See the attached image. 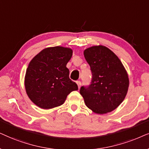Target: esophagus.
<instances>
[{"label": "esophagus", "instance_id": "34e87169", "mask_svg": "<svg viewBox=\"0 0 149 149\" xmlns=\"http://www.w3.org/2000/svg\"><path fill=\"white\" fill-rule=\"evenodd\" d=\"M76 84H77V85H78V88H80V86H81V82H80V81H77Z\"/></svg>", "mask_w": 149, "mask_h": 149}]
</instances>
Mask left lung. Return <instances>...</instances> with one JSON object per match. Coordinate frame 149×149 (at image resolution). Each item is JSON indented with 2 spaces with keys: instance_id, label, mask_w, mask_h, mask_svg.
Returning <instances> with one entry per match:
<instances>
[{
  "instance_id": "left-lung-1",
  "label": "left lung",
  "mask_w": 149,
  "mask_h": 149,
  "mask_svg": "<svg viewBox=\"0 0 149 149\" xmlns=\"http://www.w3.org/2000/svg\"><path fill=\"white\" fill-rule=\"evenodd\" d=\"M93 78L90 86L80 93L93 112L104 114L117 108L128 91V73L118 57L104 45H94L84 51Z\"/></svg>"
}]
</instances>
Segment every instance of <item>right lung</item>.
I'll list each match as a JSON object with an SVG mask.
<instances>
[{
    "mask_svg": "<svg viewBox=\"0 0 149 149\" xmlns=\"http://www.w3.org/2000/svg\"><path fill=\"white\" fill-rule=\"evenodd\" d=\"M73 54L63 46L43 49L30 61L24 77L26 93L39 108L52 109L64 104L67 95L78 89L69 78L66 65Z\"/></svg>",
    "mask_w": 149,
    "mask_h": 149,
    "instance_id": "right-lung-1",
    "label": "right lung"
}]
</instances>
